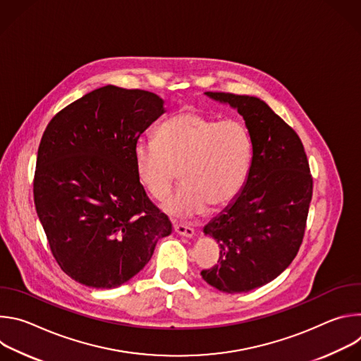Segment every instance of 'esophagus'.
Masks as SVG:
<instances>
[{"mask_svg": "<svg viewBox=\"0 0 361 361\" xmlns=\"http://www.w3.org/2000/svg\"><path fill=\"white\" fill-rule=\"evenodd\" d=\"M174 231L180 235H184V237H192L194 235V228L190 227V226H185V224H176Z\"/></svg>", "mask_w": 361, "mask_h": 361, "instance_id": "obj_1", "label": "esophagus"}]
</instances>
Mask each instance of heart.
<instances>
[{
    "label": "heart",
    "instance_id": "heart-1",
    "mask_svg": "<svg viewBox=\"0 0 361 361\" xmlns=\"http://www.w3.org/2000/svg\"><path fill=\"white\" fill-rule=\"evenodd\" d=\"M251 152L250 133L241 121L185 109L159 127L156 141L135 142L134 164L140 183L156 200L169 195L180 171L184 184L163 207L170 216L191 217L207 204L224 207L238 195Z\"/></svg>",
    "mask_w": 361,
    "mask_h": 361
}]
</instances>
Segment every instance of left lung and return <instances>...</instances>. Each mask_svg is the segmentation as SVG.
I'll list each match as a JSON object with an SVG mask.
<instances>
[{"label": "left lung", "instance_id": "8db88e82", "mask_svg": "<svg viewBox=\"0 0 361 361\" xmlns=\"http://www.w3.org/2000/svg\"><path fill=\"white\" fill-rule=\"evenodd\" d=\"M243 116L252 159L247 181L226 210L204 227L220 245L219 264L202 270L210 286L247 293L280 276L302 243L313 177L297 133L257 97L205 92Z\"/></svg>", "mask_w": 361, "mask_h": 361}]
</instances>
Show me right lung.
<instances>
[{
    "instance_id": "1",
    "label": "right lung",
    "mask_w": 361,
    "mask_h": 361,
    "mask_svg": "<svg viewBox=\"0 0 361 361\" xmlns=\"http://www.w3.org/2000/svg\"><path fill=\"white\" fill-rule=\"evenodd\" d=\"M163 104L154 92L106 85L57 113L42 134L35 210L56 262L84 286L127 283L171 234L134 164V145Z\"/></svg>"
}]
</instances>
